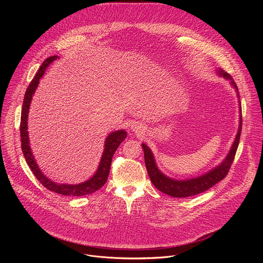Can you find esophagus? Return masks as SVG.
Returning <instances> with one entry per match:
<instances>
[{
  "instance_id": "1",
  "label": "esophagus",
  "mask_w": 263,
  "mask_h": 263,
  "mask_svg": "<svg viewBox=\"0 0 263 263\" xmlns=\"http://www.w3.org/2000/svg\"><path fill=\"white\" fill-rule=\"evenodd\" d=\"M140 128H141V127H139V126H136V125H135V126H133V127H132V129H133V131H135V132H140V130H141V129H140Z\"/></svg>"
}]
</instances>
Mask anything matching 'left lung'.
<instances>
[{
    "label": "left lung",
    "instance_id": "1",
    "mask_svg": "<svg viewBox=\"0 0 263 263\" xmlns=\"http://www.w3.org/2000/svg\"><path fill=\"white\" fill-rule=\"evenodd\" d=\"M218 73L222 74L224 78H227L231 80L232 85L236 88L238 92V88L236 83L232 80L231 76L226 71H223L222 69H218ZM239 97V95H238ZM239 128L238 132L235 138V141L233 142V145L230 149V152L228 156L226 157L222 161L221 164H219L217 167L212 170L211 172L207 173L206 175H203L198 178L194 179H189V180H183V181H178L171 179L166 176H164L156 166L154 156L149 149L144 143H142V148H143V154H144V163L145 167L148 174L149 179H151L152 183L156 189L171 197L174 198H186V197H193L199 194H202L206 191H208L210 187L218 183L220 180H222L224 177H226L230 171V167L233 163L238 143H239V138H240V133H241V124H242V117H241V106H240V121H239Z\"/></svg>",
    "mask_w": 263,
    "mask_h": 263
}]
</instances>
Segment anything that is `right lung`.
Returning a JSON list of instances; mask_svg holds the SVG:
<instances>
[{
    "mask_svg": "<svg viewBox=\"0 0 263 263\" xmlns=\"http://www.w3.org/2000/svg\"><path fill=\"white\" fill-rule=\"evenodd\" d=\"M57 58H58L57 56H51L43 62L39 71L36 72L35 77L32 79V81L30 82V84L26 90V93L24 97V102H23V108H22L21 128H20L21 140H22V151H23L24 157H25L29 167L33 172L34 176L46 187V189H48L49 191L54 192L56 194L63 195V196L81 197V196L92 194V193L97 192L98 190H100L102 186H104V184L107 181L109 172H110L112 157H114V154L117 151L119 145L127 137V132L124 130H120V131H116V132H112L111 134H109V136L106 138V141H105V149H104V153L102 155V159H101L99 168H98L97 173L93 175V177L90 178L86 182H83V183H80L77 185L58 184V183L53 182L50 179H48L41 172V170L39 168V166H37V164L34 160V157L31 152V147L29 145L28 131H27L28 114H29V107H30V103L32 100V96H33L37 85H39L40 79L44 76L46 67Z\"/></svg>",
    "mask_w": 263,
    "mask_h": 263,
    "instance_id": "add662e5",
    "label": "right lung"
}]
</instances>
